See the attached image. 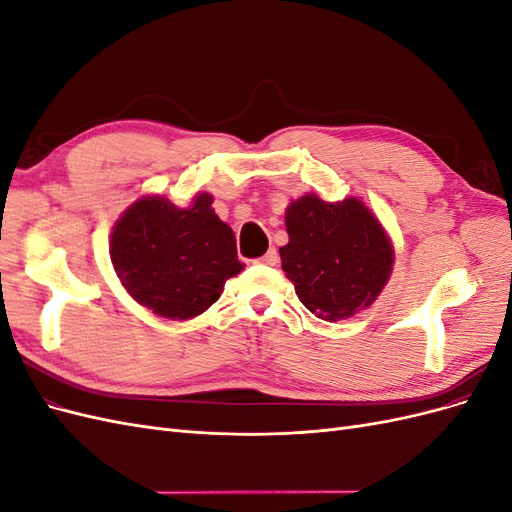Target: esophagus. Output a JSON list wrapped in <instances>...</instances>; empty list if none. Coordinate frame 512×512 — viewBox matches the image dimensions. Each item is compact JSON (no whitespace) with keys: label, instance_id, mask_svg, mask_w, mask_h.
<instances>
[{"label":"esophagus","instance_id":"obj_1","mask_svg":"<svg viewBox=\"0 0 512 512\" xmlns=\"http://www.w3.org/2000/svg\"><path fill=\"white\" fill-rule=\"evenodd\" d=\"M254 262H256V265H269V267H273L275 262H277V252H275V250H269L267 254H262V256L256 258Z\"/></svg>","mask_w":512,"mask_h":512}]
</instances>
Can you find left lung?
Here are the masks:
<instances>
[{
	"mask_svg": "<svg viewBox=\"0 0 512 512\" xmlns=\"http://www.w3.org/2000/svg\"><path fill=\"white\" fill-rule=\"evenodd\" d=\"M282 269L299 301L322 320H344L376 301L393 269V247L361 200L324 203L307 194L286 209Z\"/></svg>",
	"mask_w": 512,
	"mask_h": 512,
	"instance_id": "obj_1",
	"label": "left lung"
}]
</instances>
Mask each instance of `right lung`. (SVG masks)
<instances>
[{
    "mask_svg": "<svg viewBox=\"0 0 512 512\" xmlns=\"http://www.w3.org/2000/svg\"><path fill=\"white\" fill-rule=\"evenodd\" d=\"M198 194L181 209L168 198L134 203L115 224L111 260L130 297L153 314L185 320L220 299L224 282L243 269L228 224Z\"/></svg>",
    "mask_w": 512,
    "mask_h": 512,
    "instance_id": "1",
    "label": "right lung"
}]
</instances>
